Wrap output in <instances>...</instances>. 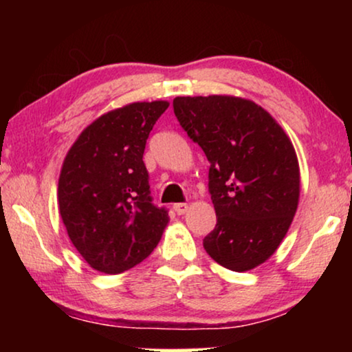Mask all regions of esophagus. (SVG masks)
<instances>
[{
  "mask_svg": "<svg viewBox=\"0 0 352 352\" xmlns=\"http://www.w3.org/2000/svg\"><path fill=\"white\" fill-rule=\"evenodd\" d=\"M187 210H189V205L187 204H176L175 205V211L177 214H184Z\"/></svg>",
  "mask_w": 352,
  "mask_h": 352,
  "instance_id": "obj_1",
  "label": "esophagus"
}]
</instances>
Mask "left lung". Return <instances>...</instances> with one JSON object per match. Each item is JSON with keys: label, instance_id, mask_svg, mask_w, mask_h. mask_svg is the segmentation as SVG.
<instances>
[{"label": "left lung", "instance_id": "left-lung-1", "mask_svg": "<svg viewBox=\"0 0 352 352\" xmlns=\"http://www.w3.org/2000/svg\"><path fill=\"white\" fill-rule=\"evenodd\" d=\"M177 122L210 162L216 228L204 248L235 272L278 248L300 200V166L290 138L253 100L234 96L176 98Z\"/></svg>", "mask_w": 352, "mask_h": 352}]
</instances>
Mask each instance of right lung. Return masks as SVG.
Returning <instances> with one entry per match:
<instances>
[{
    "mask_svg": "<svg viewBox=\"0 0 352 352\" xmlns=\"http://www.w3.org/2000/svg\"><path fill=\"white\" fill-rule=\"evenodd\" d=\"M166 100L134 102L83 129L59 176V213L67 234L96 271L120 274L160 242L168 210L152 204L142 155Z\"/></svg>",
    "mask_w": 352,
    "mask_h": 352,
    "instance_id": "obj_1",
    "label": "right lung"
}]
</instances>
